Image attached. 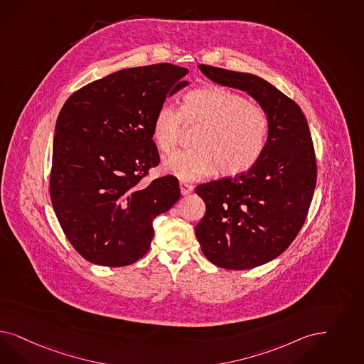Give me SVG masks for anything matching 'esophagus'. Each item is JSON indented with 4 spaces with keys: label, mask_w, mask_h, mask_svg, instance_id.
Masks as SVG:
<instances>
[{
    "label": "esophagus",
    "mask_w": 364,
    "mask_h": 364,
    "mask_svg": "<svg viewBox=\"0 0 364 364\" xmlns=\"http://www.w3.org/2000/svg\"><path fill=\"white\" fill-rule=\"evenodd\" d=\"M180 191H181V195L183 196H187L192 191H193V186L187 184V183H180Z\"/></svg>",
    "instance_id": "esophagus-1"
}]
</instances>
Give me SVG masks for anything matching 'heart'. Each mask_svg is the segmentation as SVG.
<instances>
[{"label": "heart", "instance_id": "b5f03b06", "mask_svg": "<svg viewBox=\"0 0 364 364\" xmlns=\"http://www.w3.org/2000/svg\"><path fill=\"white\" fill-rule=\"evenodd\" d=\"M183 119L187 124H200L195 138L198 148L173 151L161 164L165 173L181 181L213 175L218 168L225 176L249 171L262 157L270 134V121L262 107L219 86L189 91L183 98L181 110L171 103L157 109L151 137L160 151L175 148Z\"/></svg>", "mask_w": 364, "mask_h": 364}]
</instances>
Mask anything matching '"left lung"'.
<instances>
[{
  "label": "left lung",
  "mask_w": 364,
  "mask_h": 364,
  "mask_svg": "<svg viewBox=\"0 0 364 364\" xmlns=\"http://www.w3.org/2000/svg\"><path fill=\"white\" fill-rule=\"evenodd\" d=\"M220 86L245 91L270 121L262 157L247 172L198 186L205 213L195 227L205 258L228 270L267 264L288 249L305 222L316 159L300 106L259 76L199 64Z\"/></svg>",
  "instance_id": "left-lung-1"
}]
</instances>
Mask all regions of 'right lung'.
<instances>
[{"label":"right lung","mask_w":364,"mask_h":364,"mask_svg":"<svg viewBox=\"0 0 364 364\" xmlns=\"http://www.w3.org/2000/svg\"><path fill=\"white\" fill-rule=\"evenodd\" d=\"M188 70L161 63L113 73L64 103L53 137L50 200L70 243L100 266L142 258L153 220L180 199L178 180L141 183L160 163L151 139L157 109L188 86Z\"/></svg>","instance_id":"1"}]
</instances>
